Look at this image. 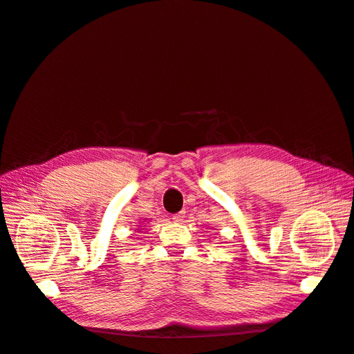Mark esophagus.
Here are the masks:
<instances>
[{
  "instance_id": "1",
  "label": "esophagus",
  "mask_w": 354,
  "mask_h": 354,
  "mask_svg": "<svg viewBox=\"0 0 354 354\" xmlns=\"http://www.w3.org/2000/svg\"><path fill=\"white\" fill-rule=\"evenodd\" d=\"M185 217H186L185 212H180V213H177V214H174V216H173V221H174L176 223H180V222H183V221H185Z\"/></svg>"
}]
</instances>
